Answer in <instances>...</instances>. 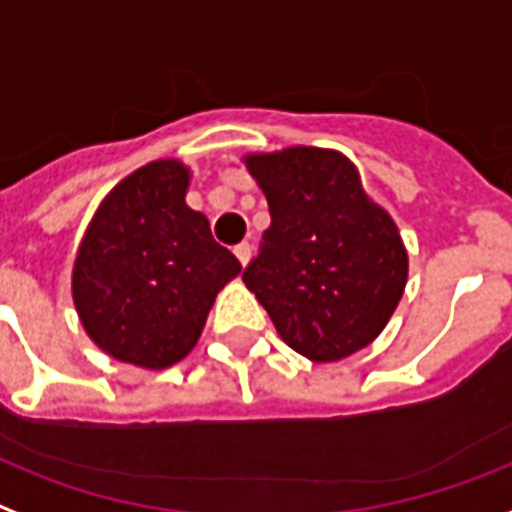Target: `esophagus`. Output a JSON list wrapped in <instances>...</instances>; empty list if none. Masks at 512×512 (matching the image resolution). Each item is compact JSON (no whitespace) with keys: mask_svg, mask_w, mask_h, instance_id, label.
<instances>
[{"mask_svg":"<svg viewBox=\"0 0 512 512\" xmlns=\"http://www.w3.org/2000/svg\"><path fill=\"white\" fill-rule=\"evenodd\" d=\"M251 245L248 243H240L235 248V256H237V261H240V264H243V267H248V261H251Z\"/></svg>","mask_w":512,"mask_h":512,"instance_id":"1","label":"esophagus"}]
</instances>
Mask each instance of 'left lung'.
<instances>
[{"mask_svg":"<svg viewBox=\"0 0 512 512\" xmlns=\"http://www.w3.org/2000/svg\"><path fill=\"white\" fill-rule=\"evenodd\" d=\"M243 162L272 213L245 285L291 350L315 363L350 358L382 334L406 291L398 224L336 149L285 146Z\"/></svg>","mask_w":512,"mask_h":512,"instance_id":"8db88e82","label":"left lung"}]
</instances>
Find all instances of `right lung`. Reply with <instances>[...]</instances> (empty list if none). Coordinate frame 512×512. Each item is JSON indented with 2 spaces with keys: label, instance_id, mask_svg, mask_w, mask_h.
<instances>
[{
  "label": "right lung",
  "instance_id": "right-lung-1",
  "mask_svg": "<svg viewBox=\"0 0 512 512\" xmlns=\"http://www.w3.org/2000/svg\"><path fill=\"white\" fill-rule=\"evenodd\" d=\"M192 168L146 162L95 208L71 267V299L109 358L162 371L200 342L213 301L243 267L186 205Z\"/></svg>",
  "mask_w": 512,
  "mask_h": 512
}]
</instances>
